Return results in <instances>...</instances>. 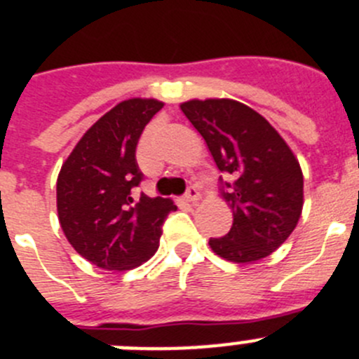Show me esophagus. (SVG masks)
<instances>
[{"instance_id": "esophagus-1", "label": "esophagus", "mask_w": 359, "mask_h": 359, "mask_svg": "<svg viewBox=\"0 0 359 359\" xmlns=\"http://www.w3.org/2000/svg\"><path fill=\"white\" fill-rule=\"evenodd\" d=\"M184 200H186V202H189V203H196V202H198V200H200L198 189H196L195 186L187 187V193H186V195H184Z\"/></svg>"}]
</instances>
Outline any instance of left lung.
Wrapping results in <instances>:
<instances>
[{"label":"left lung","mask_w":359,"mask_h":359,"mask_svg":"<svg viewBox=\"0 0 359 359\" xmlns=\"http://www.w3.org/2000/svg\"><path fill=\"white\" fill-rule=\"evenodd\" d=\"M184 115L202 134L216 166L229 175L221 196L233 214L230 232L209 239L221 259L251 264L269 257L294 232L303 210V172L278 130L233 99H191Z\"/></svg>","instance_id":"8db88e82"}]
</instances>
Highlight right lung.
Returning a JSON list of instances; mask_svg holds the SVG:
<instances>
[{"label": "right lung", "mask_w": 359, "mask_h": 359, "mask_svg": "<svg viewBox=\"0 0 359 359\" xmlns=\"http://www.w3.org/2000/svg\"><path fill=\"white\" fill-rule=\"evenodd\" d=\"M164 106L157 99L122 100L74 147L56 180V209L67 241L106 271L142 266L159 248L161 226L177 207L170 198L134 200L143 179L136 163L140 136Z\"/></svg>", "instance_id": "add662e5"}]
</instances>
